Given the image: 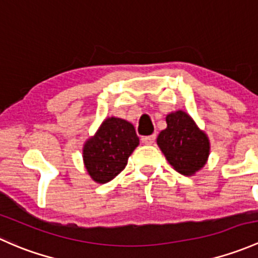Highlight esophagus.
I'll return each instance as SVG.
<instances>
[{
	"label": "esophagus",
	"instance_id": "obj_1",
	"mask_svg": "<svg viewBox=\"0 0 258 258\" xmlns=\"http://www.w3.org/2000/svg\"><path fill=\"white\" fill-rule=\"evenodd\" d=\"M155 139H156L155 134L148 135V137H143L142 138V143H144V144H147V145H151L154 142H155Z\"/></svg>",
	"mask_w": 258,
	"mask_h": 258
}]
</instances>
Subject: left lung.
I'll return each instance as SVG.
<instances>
[{
	"instance_id": "8db88e82",
	"label": "left lung",
	"mask_w": 258,
	"mask_h": 258,
	"mask_svg": "<svg viewBox=\"0 0 258 258\" xmlns=\"http://www.w3.org/2000/svg\"><path fill=\"white\" fill-rule=\"evenodd\" d=\"M166 129L158 135L159 148L166 160L180 174L194 175L206 164L210 154L208 135L182 110L166 115Z\"/></svg>"
}]
</instances>
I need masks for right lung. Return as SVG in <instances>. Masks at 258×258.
Instances as JSON below:
<instances>
[{"label":"right lung","instance_id":"right-lung-1","mask_svg":"<svg viewBox=\"0 0 258 258\" xmlns=\"http://www.w3.org/2000/svg\"><path fill=\"white\" fill-rule=\"evenodd\" d=\"M139 145L132 123L110 116L89 138L83 147V161L89 176L105 184L123 171L129 156Z\"/></svg>","mask_w":258,"mask_h":258}]
</instances>
